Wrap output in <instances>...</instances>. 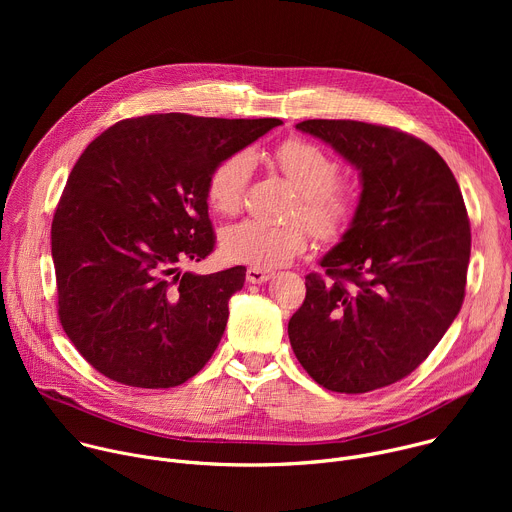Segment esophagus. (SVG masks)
I'll list each match as a JSON object with an SVG mask.
<instances>
[{
	"mask_svg": "<svg viewBox=\"0 0 512 512\" xmlns=\"http://www.w3.org/2000/svg\"><path fill=\"white\" fill-rule=\"evenodd\" d=\"M267 279H271V271L259 269V267H249L247 269V281L249 283H265Z\"/></svg>",
	"mask_w": 512,
	"mask_h": 512,
	"instance_id": "obj_1",
	"label": "esophagus"
}]
</instances>
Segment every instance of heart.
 Here are the masks:
<instances>
[{
  "mask_svg": "<svg viewBox=\"0 0 512 512\" xmlns=\"http://www.w3.org/2000/svg\"><path fill=\"white\" fill-rule=\"evenodd\" d=\"M275 168L298 190L291 204V223L271 225L263 221H241L221 233V251L229 261L259 269L285 265L308 247V231L320 241L340 239L360 208L358 190L338 180V162L320 145L291 137L279 143L273 156ZM251 158L243 152L216 162L206 178L208 206L223 216L237 214L243 206L251 178ZM305 224L302 226L299 221Z\"/></svg>",
  "mask_w": 512,
  "mask_h": 512,
  "instance_id": "heart-1",
  "label": "heart"
}]
</instances>
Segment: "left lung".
I'll return each instance as SVG.
<instances>
[{"label":"left lung","mask_w":512,"mask_h":512,"mask_svg":"<svg viewBox=\"0 0 512 512\" xmlns=\"http://www.w3.org/2000/svg\"><path fill=\"white\" fill-rule=\"evenodd\" d=\"M348 160L362 182L342 241L306 275L287 334L306 373L336 393H369L411 375L458 316L470 261L460 186L431 145L350 119L296 125Z\"/></svg>","instance_id":"obj_1"}]
</instances>
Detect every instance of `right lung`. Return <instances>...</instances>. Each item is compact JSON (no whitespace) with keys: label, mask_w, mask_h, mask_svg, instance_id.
Wrapping results in <instances>:
<instances>
[{"label":"right lung","mask_w":512,"mask_h":512,"mask_svg":"<svg viewBox=\"0 0 512 512\" xmlns=\"http://www.w3.org/2000/svg\"><path fill=\"white\" fill-rule=\"evenodd\" d=\"M277 125L158 113L117 121L87 145L50 235L62 330L101 375L170 389L214 354L247 269L196 275L180 265L216 243L212 166Z\"/></svg>","instance_id":"add662e5"}]
</instances>
